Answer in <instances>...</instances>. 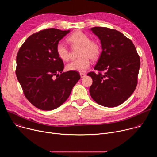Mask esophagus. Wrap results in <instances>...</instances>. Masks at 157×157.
Here are the masks:
<instances>
[{"instance_id":"esophagus-1","label":"esophagus","mask_w":157,"mask_h":157,"mask_svg":"<svg viewBox=\"0 0 157 157\" xmlns=\"http://www.w3.org/2000/svg\"><path fill=\"white\" fill-rule=\"evenodd\" d=\"M80 76H81V78H84L86 76V74L81 73H80Z\"/></svg>"}]
</instances>
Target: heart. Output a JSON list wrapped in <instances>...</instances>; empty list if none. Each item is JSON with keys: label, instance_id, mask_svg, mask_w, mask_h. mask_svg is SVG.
Segmentation results:
<instances>
[{"label": "heart", "instance_id": "heart-1", "mask_svg": "<svg viewBox=\"0 0 157 157\" xmlns=\"http://www.w3.org/2000/svg\"><path fill=\"white\" fill-rule=\"evenodd\" d=\"M73 47H79V59L73 60L66 65L68 71L84 72L91 65L90 59L94 61L98 59L101 53V48L98 42L90 40L89 36L81 31H76L67 39ZM56 53L63 61H68L70 58V51L66 44L59 41L56 45Z\"/></svg>", "mask_w": 157, "mask_h": 157}]
</instances>
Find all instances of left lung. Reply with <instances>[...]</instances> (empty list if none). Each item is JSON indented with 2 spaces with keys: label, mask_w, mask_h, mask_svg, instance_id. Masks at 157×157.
<instances>
[{
  "label": "left lung",
  "mask_w": 157,
  "mask_h": 157,
  "mask_svg": "<svg viewBox=\"0 0 157 157\" xmlns=\"http://www.w3.org/2000/svg\"><path fill=\"white\" fill-rule=\"evenodd\" d=\"M91 30L101 40L102 51L94 67L99 72L87 75L93 79L89 93L99 105L114 107L125 102L135 91L140 57L132 41L121 32L102 27ZM104 70L106 71L102 75L100 71Z\"/></svg>",
  "instance_id": "obj_1"
}]
</instances>
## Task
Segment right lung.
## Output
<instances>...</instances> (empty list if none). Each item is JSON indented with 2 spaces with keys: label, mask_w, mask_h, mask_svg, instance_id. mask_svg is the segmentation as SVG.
<instances>
[{
  "label": "right lung",
  "mask_w": 157,
  "mask_h": 157,
  "mask_svg": "<svg viewBox=\"0 0 157 157\" xmlns=\"http://www.w3.org/2000/svg\"><path fill=\"white\" fill-rule=\"evenodd\" d=\"M70 30L48 29L30 35L17 55L15 73L25 98L36 107L51 110L61 105L80 79L79 72L63 73L58 43Z\"/></svg>",
  "instance_id": "1"
}]
</instances>
